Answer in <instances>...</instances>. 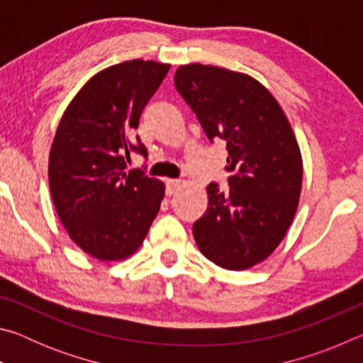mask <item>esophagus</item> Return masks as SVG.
Listing matches in <instances>:
<instances>
[{
  "label": "esophagus",
  "mask_w": 363,
  "mask_h": 363,
  "mask_svg": "<svg viewBox=\"0 0 363 363\" xmlns=\"http://www.w3.org/2000/svg\"><path fill=\"white\" fill-rule=\"evenodd\" d=\"M179 189H181V181H177V179H168L167 181V194L168 195H174Z\"/></svg>",
  "instance_id": "34e87169"
}]
</instances>
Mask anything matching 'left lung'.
<instances>
[{
    "label": "left lung",
    "instance_id": "left-lung-1",
    "mask_svg": "<svg viewBox=\"0 0 363 363\" xmlns=\"http://www.w3.org/2000/svg\"><path fill=\"white\" fill-rule=\"evenodd\" d=\"M174 84L208 139L225 140L229 153L230 190L206 187V213L192 229L196 247L219 267H253L274 253L298 210L303 158L290 121L247 73L189 64Z\"/></svg>",
    "mask_w": 363,
    "mask_h": 363
}]
</instances>
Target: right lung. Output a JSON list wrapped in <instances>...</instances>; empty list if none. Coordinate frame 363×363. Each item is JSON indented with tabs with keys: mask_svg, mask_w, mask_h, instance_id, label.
<instances>
[{
	"mask_svg": "<svg viewBox=\"0 0 363 363\" xmlns=\"http://www.w3.org/2000/svg\"><path fill=\"white\" fill-rule=\"evenodd\" d=\"M169 64L134 59L104 69L73 97L49 152V189L75 245L101 261L136 253L160 211L164 184L140 169L125 173L140 113Z\"/></svg>",
	"mask_w": 363,
	"mask_h": 363,
	"instance_id": "1",
	"label": "right lung"
}]
</instances>
